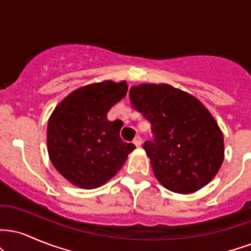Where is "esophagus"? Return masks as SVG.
Segmentation results:
<instances>
[{
    "label": "esophagus",
    "mask_w": 251,
    "mask_h": 251,
    "mask_svg": "<svg viewBox=\"0 0 251 251\" xmlns=\"http://www.w3.org/2000/svg\"><path fill=\"white\" fill-rule=\"evenodd\" d=\"M133 144L137 148H140V146H142V138H140L139 135H137L133 139Z\"/></svg>",
    "instance_id": "1"
}]
</instances>
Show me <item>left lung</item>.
<instances>
[{
	"label": "left lung",
	"mask_w": 251,
	"mask_h": 251,
	"mask_svg": "<svg viewBox=\"0 0 251 251\" xmlns=\"http://www.w3.org/2000/svg\"><path fill=\"white\" fill-rule=\"evenodd\" d=\"M129 99L152 125L153 140L143 148L164 188L186 195L214 179L224 160L223 133L197 98L168 83H140Z\"/></svg>",
	"instance_id": "left-lung-1"
}]
</instances>
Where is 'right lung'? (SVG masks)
I'll return each mask as SVG.
<instances>
[{
    "label": "right lung",
    "mask_w": 251,
    "mask_h": 251,
    "mask_svg": "<svg viewBox=\"0 0 251 251\" xmlns=\"http://www.w3.org/2000/svg\"><path fill=\"white\" fill-rule=\"evenodd\" d=\"M127 82L82 86L54 108L48 120L47 150L54 168L71 184L96 189L118 174L135 149L123 142L116 122L107 113L127 93Z\"/></svg>",
    "instance_id": "add662e5"
}]
</instances>
